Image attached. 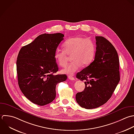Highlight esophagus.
I'll return each mask as SVG.
<instances>
[{
  "label": "esophagus",
  "mask_w": 134,
  "mask_h": 134,
  "mask_svg": "<svg viewBox=\"0 0 134 134\" xmlns=\"http://www.w3.org/2000/svg\"><path fill=\"white\" fill-rule=\"evenodd\" d=\"M68 79L71 80H75V78L74 77H72V76H68Z\"/></svg>",
  "instance_id": "obj_1"
}]
</instances>
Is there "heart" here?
I'll list each match as a JSON object with an SVG mask.
<instances>
[{
	"label": "heart",
	"mask_w": 134,
	"mask_h": 134,
	"mask_svg": "<svg viewBox=\"0 0 134 134\" xmlns=\"http://www.w3.org/2000/svg\"><path fill=\"white\" fill-rule=\"evenodd\" d=\"M64 50H55L54 58L58 65L65 67L68 63V56L72 62L62 70V72L68 75H74L82 66L87 67L93 62L96 52L94 42L89 38L75 36L68 39L63 44Z\"/></svg>",
	"instance_id": "b5f03b06"
}]
</instances>
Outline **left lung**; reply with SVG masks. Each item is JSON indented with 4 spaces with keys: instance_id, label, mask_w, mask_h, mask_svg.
<instances>
[{
    "instance_id": "1",
    "label": "left lung",
    "mask_w": 134,
    "mask_h": 134,
    "mask_svg": "<svg viewBox=\"0 0 134 134\" xmlns=\"http://www.w3.org/2000/svg\"><path fill=\"white\" fill-rule=\"evenodd\" d=\"M96 40L94 60L76 75L80 80H86L84 90L76 94V99L81 107L86 109H95L105 104L120 80L119 58L116 49L103 36H96Z\"/></svg>"
}]
</instances>
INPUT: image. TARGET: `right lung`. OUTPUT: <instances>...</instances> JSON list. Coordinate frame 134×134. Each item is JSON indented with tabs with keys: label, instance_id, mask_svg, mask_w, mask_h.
<instances>
[{
	"label": "right lung",
	"instance_id": "right-lung-1",
	"mask_svg": "<svg viewBox=\"0 0 134 134\" xmlns=\"http://www.w3.org/2000/svg\"><path fill=\"white\" fill-rule=\"evenodd\" d=\"M64 35L43 34L23 46L16 60L19 88L32 103L43 106L56 97V86L67 79L66 75H55L58 68L54 58L55 50Z\"/></svg>",
	"mask_w": 134,
	"mask_h": 134
}]
</instances>
